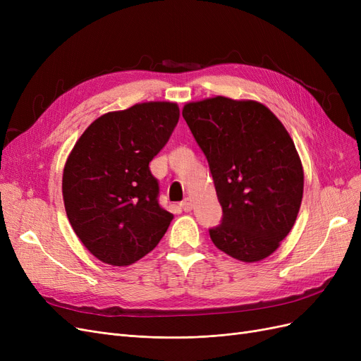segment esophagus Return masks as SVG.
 Returning a JSON list of instances; mask_svg holds the SVG:
<instances>
[{"mask_svg":"<svg viewBox=\"0 0 361 361\" xmlns=\"http://www.w3.org/2000/svg\"><path fill=\"white\" fill-rule=\"evenodd\" d=\"M180 207H182V211H185V212H190L191 209H192V202H191V199H185V200H182V203H180Z\"/></svg>","mask_w":361,"mask_h":361,"instance_id":"obj_1","label":"esophagus"}]
</instances>
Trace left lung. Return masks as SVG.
<instances>
[{
    "label": "left lung",
    "mask_w": 361,
    "mask_h": 361,
    "mask_svg": "<svg viewBox=\"0 0 361 361\" xmlns=\"http://www.w3.org/2000/svg\"><path fill=\"white\" fill-rule=\"evenodd\" d=\"M182 116L209 162L221 224L212 243L241 262L279 248L297 220L304 171L286 128L264 104L215 96L185 104Z\"/></svg>",
    "instance_id": "1"
}]
</instances>
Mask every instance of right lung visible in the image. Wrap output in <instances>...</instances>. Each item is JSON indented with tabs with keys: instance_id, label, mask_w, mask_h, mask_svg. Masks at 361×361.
Instances as JSON below:
<instances>
[{
	"instance_id": "1",
	"label": "right lung",
	"mask_w": 361,
	"mask_h": 361,
	"mask_svg": "<svg viewBox=\"0 0 361 361\" xmlns=\"http://www.w3.org/2000/svg\"><path fill=\"white\" fill-rule=\"evenodd\" d=\"M179 120L174 102H143L111 111L87 128L63 170L69 223L104 264L128 267L154 250L173 220L158 203L149 162Z\"/></svg>"
}]
</instances>
